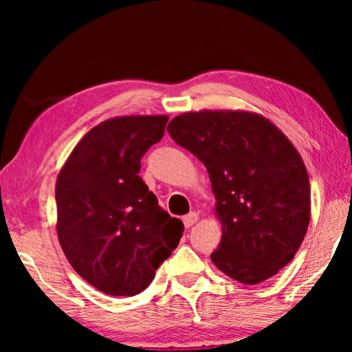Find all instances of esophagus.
Returning a JSON list of instances; mask_svg holds the SVG:
<instances>
[{
  "mask_svg": "<svg viewBox=\"0 0 352 352\" xmlns=\"http://www.w3.org/2000/svg\"><path fill=\"white\" fill-rule=\"evenodd\" d=\"M197 219H199V214H197L195 211H192V213L186 214L184 218H182V223H184L186 228L189 229V228H192V226H194V224L197 223Z\"/></svg>",
  "mask_w": 352,
  "mask_h": 352,
  "instance_id": "esophagus-1",
  "label": "esophagus"
}]
</instances>
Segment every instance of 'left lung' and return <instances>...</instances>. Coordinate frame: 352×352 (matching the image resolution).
<instances>
[{
	"label": "left lung",
	"instance_id": "1",
	"mask_svg": "<svg viewBox=\"0 0 352 352\" xmlns=\"http://www.w3.org/2000/svg\"><path fill=\"white\" fill-rule=\"evenodd\" d=\"M168 133L208 170L223 223L214 266L248 285L276 276L309 224V176L296 148L269 120L250 112L182 113Z\"/></svg>",
	"mask_w": 352,
	"mask_h": 352
}]
</instances>
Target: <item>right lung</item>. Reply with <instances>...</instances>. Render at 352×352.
<instances>
[{
    "label": "right lung",
    "instance_id": "1",
    "mask_svg": "<svg viewBox=\"0 0 352 352\" xmlns=\"http://www.w3.org/2000/svg\"><path fill=\"white\" fill-rule=\"evenodd\" d=\"M166 122L155 115L98 124L57 177L60 247L72 267L107 295L146 290L184 232L139 176L141 158L163 138Z\"/></svg>",
    "mask_w": 352,
    "mask_h": 352
}]
</instances>
